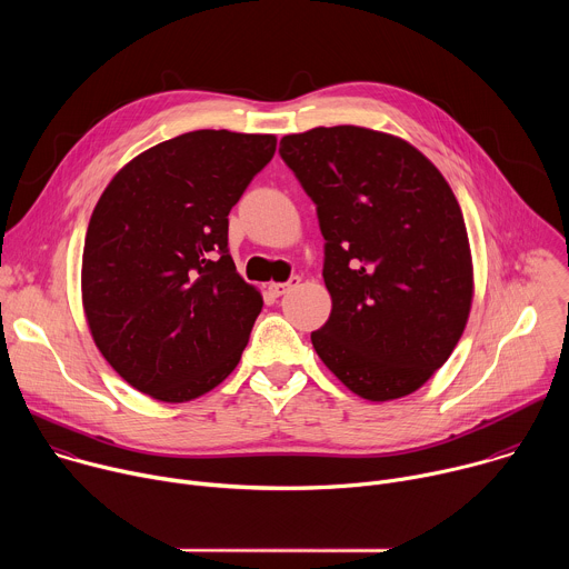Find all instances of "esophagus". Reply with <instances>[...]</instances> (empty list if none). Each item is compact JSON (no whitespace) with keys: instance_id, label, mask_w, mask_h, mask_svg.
<instances>
[{"instance_id":"34e87169","label":"esophagus","mask_w":569,"mask_h":569,"mask_svg":"<svg viewBox=\"0 0 569 569\" xmlns=\"http://www.w3.org/2000/svg\"><path fill=\"white\" fill-rule=\"evenodd\" d=\"M299 286V277H290L286 283H270L268 288H270V292L274 295V297H281V295H286L288 290H292V288H297Z\"/></svg>"}]
</instances>
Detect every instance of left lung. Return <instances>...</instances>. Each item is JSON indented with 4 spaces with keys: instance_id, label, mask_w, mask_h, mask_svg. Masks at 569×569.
I'll return each instance as SVG.
<instances>
[{
    "instance_id": "left-lung-1",
    "label": "left lung",
    "mask_w": 569,
    "mask_h": 569,
    "mask_svg": "<svg viewBox=\"0 0 569 569\" xmlns=\"http://www.w3.org/2000/svg\"><path fill=\"white\" fill-rule=\"evenodd\" d=\"M279 154L315 202L333 308L312 347L353 393L417 391L457 347L472 301L459 202L432 161L358 128L288 134Z\"/></svg>"
}]
</instances>
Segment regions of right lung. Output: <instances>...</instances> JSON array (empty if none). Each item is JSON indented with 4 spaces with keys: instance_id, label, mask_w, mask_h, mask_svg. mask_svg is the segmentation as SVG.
Returning a JSON list of instances; mask_svg holds the SVG:
<instances>
[{
    "instance_id": "add662e5",
    "label": "right lung",
    "mask_w": 569,
    "mask_h": 569,
    "mask_svg": "<svg viewBox=\"0 0 569 569\" xmlns=\"http://www.w3.org/2000/svg\"><path fill=\"white\" fill-rule=\"evenodd\" d=\"M274 150V134L187 132L137 154L97 202L83 308L134 389L184 402L236 369L263 299L236 272L227 216Z\"/></svg>"
}]
</instances>
